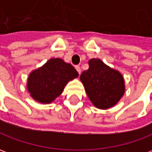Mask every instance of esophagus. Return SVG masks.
Segmentation results:
<instances>
[{
	"label": "esophagus",
	"instance_id": "obj_1",
	"mask_svg": "<svg viewBox=\"0 0 152 152\" xmlns=\"http://www.w3.org/2000/svg\"><path fill=\"white\" fill-rule=\"evenodd\" d=\"M76 70L77 71V72H78L79 74H80V72H81V69H80V67L79 66H76Z\"/></svg>",
	"mask_w": 152,
	"mask_h": 152
}]
</instances>
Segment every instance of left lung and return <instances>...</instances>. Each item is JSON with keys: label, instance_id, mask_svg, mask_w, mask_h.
<instances>
[{"label": "left lung", "instance_id": "1", "mask_svg": "<svg viewBox=\"0 0 152 152\" xmlns=\"http://www.w3.org/2000/svg\"><path fill=\"white\" fill-rule=\"evenodd\" d=\"M80 79L90 101L99 109L114 106L125 93L122 75L100 59L90 60L89 69L81 73Z\"/></svg>", "mask_w": 152, "mask_h": 152}]
</instances>
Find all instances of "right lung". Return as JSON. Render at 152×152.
<instances>
[{
	"instance_id": "1",
	"label": "right lung",
	"mask_w": 152,
	"mask_h": 152,
	"mask_svg": "<svg viewBox=\"0 0 152 152\" xmlns=\"http://www.w3.org/2000/svg\"><path fill=\"white\" fill-rule=\"evenodd\" d=\"M78 76L71 64L62 59L52 58L41 67L30 73L27 90L37 102L49 104L62 93L68 81Z\"/></svg>"
}]
</instances>
